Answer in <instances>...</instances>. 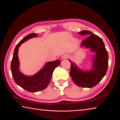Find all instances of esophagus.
Instances as JSON below:
<instances>
[{
  "label": "esophagus",
  "mask_w": 120,
  "mask_h": 120,
  "mask_svg": "<svg viewBox=\"0 0 120 120\" xmlns=\"http://www.w3.org/2000/svg\"><path fill=\"white\" fill-rule=\"evenodd\" d=\"M68 57V54H64L62 56V59H66Z\"/></svg>",
  "instance_id": "esophagus-1"
}]
</instances>
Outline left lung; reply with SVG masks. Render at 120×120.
<instances>
[{
	"mask_svg": "<svg viewBox=\"0 0 120 120\" xmlns=\"http://www.w3.org/2000/svg\"><path fill=\"white\" fill-rule=\"evenodd\" d=\"M82 35H88L81 42L80 46L89 48L95 52L92 59V68L90 70H81L72 61L70 75L76 85L82 88H92L101 81L106 75L108 67V54L105 44L98 35L88 30L78 33Z\"/></svg>",
	"mask_w": 120,
	"mask_h": 120,
	"instance_id": "obj_1",
	"label": "left lung"
}]
</instances>
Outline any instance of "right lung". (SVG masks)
Here are the masks:
<instances>
[{"label": "right lung", "instance_id": "obj_1", "mask_svg": "<svg viewBox=\"0 0 120 120\" xmlns=\"http://www.w3.org/2000/svg\"><path fill=\"white\" fill-rule=\"evenodd\" d=\"M35 33L29 34L24 38L15 47L11 63V70L15 82L25 90L30 92H36L44 90L48 86L56 67L60 64V60L46 62L39 72L32 76L23 74L19 71L18 50L22 44L30 39L37 37Z\"/></svg>", "mask_w": 120, "mask_h": 120}]
</instances>
